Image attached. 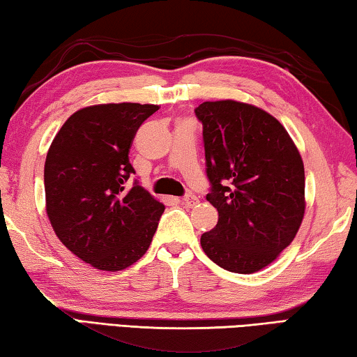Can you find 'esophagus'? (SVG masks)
<instances>
[{
    "instance_id": "obj_1",
    "label": "esophagus",
    "mask_w": 357,
    "mask_h": 357,
    "mask_svg": "<svg viewBox=\"0 0 357 357\" xmlns=\"http://www.w3.org/2000/svg\"><path fill=\"white\" fill-rule=\"evenodd\" d=\"M182 201H183V204L190 206V207H193V206H196V204H197V202H199V199H197V197H196L195 195H191V193L185 195Z\"/></svg>"
}]
</instances>
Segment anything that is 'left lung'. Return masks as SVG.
I'll return each instance as SVG.
<instances>
[{
	"label": "left lung",
	"mask_w": 357,
	"mask_h": 357,
	"mask_svg": "<svg viewBox=\"0 0 357 357\" xmlns=\"http://www.w3.org/2000/svg\"><path fill=\"white\" fill-rule=\"evenodd\" d=\"M202 124L206 199L218 211L201 236L209 259L233 273L265 268L292 243L305 213L303 161L282 124L234 100L195 108Z\"/></svg>",
	"instance_id": "left-lung-1"
}]
</instances>
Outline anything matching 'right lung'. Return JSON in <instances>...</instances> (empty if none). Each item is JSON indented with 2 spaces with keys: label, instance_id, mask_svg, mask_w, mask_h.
<instances>
[{
  "label": "right lung",
  "instance_id": "right-lung-1",
  "mask_svg": "<svg viewBox=\"0 0 357 357\" xmlns=\"http://www.w3.org/2000/svg\"><path fill=\"white\" fill-rule=\"evenodd\" d=\"M158 105L107 103L60 128L45 164L47 217L68 250L97 270L119 271L150 248L164 206L134 180L129 150Z\"/></svg>",
  "mask_w": 357,
  "mask_h": 357
}]
</instances>
